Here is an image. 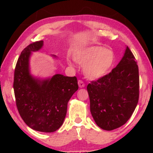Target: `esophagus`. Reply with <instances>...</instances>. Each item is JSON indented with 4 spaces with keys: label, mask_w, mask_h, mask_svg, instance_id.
<instances>
[{
    "label": "esophagus",
    "mask_w": 153,
    "mask_h": 153,
    "mask_svg": "<svg viewBox=\"0 0 153 153\" xmlns=\"http://www.w3.org/2000/svg\"><path fill=\"white\" fill-rule=\"evenodd\" d=\"M78 84H79V88H83L85 86V83H83V81H81V80H79L78 81Z\"/></svg>",
    "instance_id": "1"
}]
</instances>
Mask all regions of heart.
<instances>
[{
	"instance_id": "1",
	"label": "heart",
	"mask_w": 153,
	"mask_h": 153,
	"mask_svg": "<svg viewBox=\"0 0 153 153\" xmlns=\"http://www.w3.org/2000/svg\"><path fill=\"white\" fill-rule=\"evenodd\" d=\"M73 58L77 63L83 65V74L92 80L105 76L115 62L114 52L100 46L84 48L75 53Z\"/></svg>"
}]
</instances>
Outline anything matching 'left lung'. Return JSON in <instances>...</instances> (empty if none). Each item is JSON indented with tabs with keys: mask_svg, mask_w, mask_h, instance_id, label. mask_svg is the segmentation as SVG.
<instances>
[{
	"mask_svg": "<svg viewBox=\"0 0 153 153\" xmlns=\"http://www.w3.org/2000/svg\"><path fill=\"white\" fill-rule=\"evenodd\" d=\"M92 116L104 130L117 129L130 118L139 97V68L128 47L116 68L87 85Z\"/></svg>",
	"mask_w": 153,
	"mask_h": 153,
	"instance_id": "left-lung-1",
	"label": "left lung"
}]
</instances>
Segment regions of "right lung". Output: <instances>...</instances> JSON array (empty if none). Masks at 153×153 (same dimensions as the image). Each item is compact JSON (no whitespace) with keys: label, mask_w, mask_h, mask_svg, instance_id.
<instances>
[{"label":"right lung","mask_w":153,"mask_h":153,"mask_svg":"<svg viewBox=\"0 0 153 153\" xmlns=\"http://www.w3.org/2000/svg\"><path fill=\"white\" fill-rule=\"evenodd\" d=\"M43 44L42 40L35 42L22 51L14 70L13 88L16 107L25 123L34 130L53 132L63 123L69 100L79 85L76 76L56 74L39 79L30 74V56Z\"/></svg>","instance_id":"1"}]
</instances>
